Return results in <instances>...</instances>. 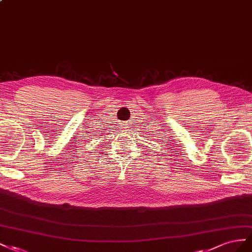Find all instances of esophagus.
Returning a JSON list of instances; mask_svg holds the SVG:
<instances>
[{
	"instance_id": "34e87169",
	"label": "esophagus",
	"mask_w": 252,
	"mask_h": 252,
	"mask_svg": "<svg viewBox=\"0 0 252 252\" xmlns=\"http://www.w3.org/2000/svg\"><path fill=\"white\" fill-rule=\"evenodd\" d=\"M124 126V128H125V130H126V128H127V125L126 124H125L124 126Z\"/></svg>"
}]
</instances>
